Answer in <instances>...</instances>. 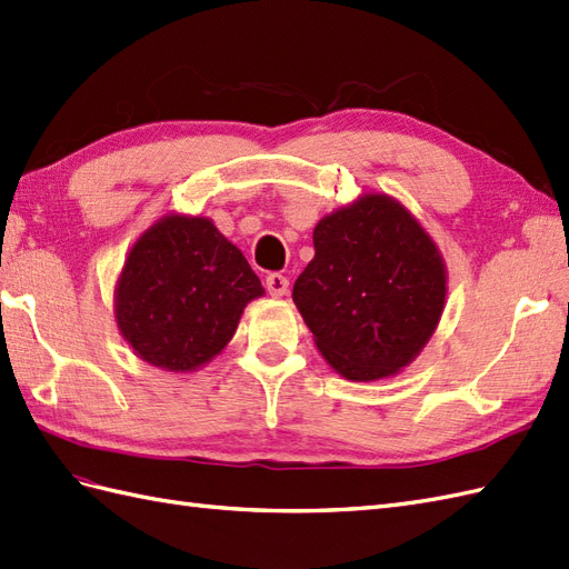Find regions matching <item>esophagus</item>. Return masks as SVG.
I'll return each instance as SVG.
<instances>
[{"label": "esophagus", "instance_id": "esophagus-1", "mask_svg": "<svg viewBox=\"0 0 569 569\" xmlns=\"http://www.w3.org/2000/svg\"><path fill=\"white\" fill-rule=\"evenodd\" d=\"M267 290L273 298H283L288 293V279L281 273H269L267 276Z\"/></svg>", "mask_w": 569, "mask_h": 569}]
</instances>
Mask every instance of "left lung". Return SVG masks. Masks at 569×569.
Returning <instances> with one entry per match:
<instances>
[{
	"mask_svg": "<svg viewBox=\"0 0 569 569\" xmlns=\"http://www.w3.org/2000/svg\"><path fill=\"white\" fill-rule=\"evenodd\" d=\"M293 300L319 353L353 382L399 372L440 322L447 271L437 244L399 201L366 194L325 216Z\"/></svg>",
	"mask_w": 569,
	"mask_h": 569,
	"instance_id": "obj_1",
	"label": "left lung"
}]
</instances>
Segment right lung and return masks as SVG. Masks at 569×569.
<instances>
[{"instance_id":"1","label":"right lung","mask_w":569,"mask_h":569,"mask_svg":"<svg viewBox=\"0 0 569 569\" xmlns=\"http://www.w3.org/2000/svg\"><path fill=\"white\" fill-rule=\"evenodd\" d=\"M264 288L236 244L201 216L160 218L134 242L114 288V319L149 366L192 372L218 356Z\"/></svg>"}]
</instances>
